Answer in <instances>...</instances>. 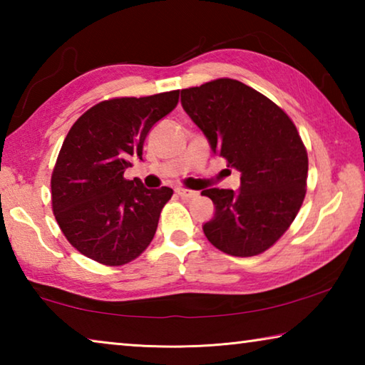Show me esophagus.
Listing matches in <instances>:
<instances>
[{
	"mask_svg": "<svg viewBox=\"0 0 365 365\" xmlns=\"http://www.w3.org/2000/svg\"><path fill=\"white\" fill-rule=\"evenodd\" d=\"M175 193L180 197H195V196H197V191L188 190V188H177Z\"/></svg>",
	"mask_w": 365,
	"mask_h": 365,
	"instance_id": "1",
	"label": "esophagus"
}]
</instances>
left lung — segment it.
Here are the masks:
<instances>
[{
    "instance_id": "obj_1",
    "label": "left lung",
    "mask_w": 365,
    "mask_h": 365,
    "mask_svg": "<svg viewBox=\"0 0 365 365\" xmlns=\"http://www.w3.org/2000/svg\"><path fill=\"white\" fill-rule=\"evenodd\" d=\"M182 106L214 154L242 172L240 191L209 188L206 238L237 257L261 255L285 233L306 196L307 151L293 120L251 86L217 78L182 90Z\"/></svg>"
}]
</instances>
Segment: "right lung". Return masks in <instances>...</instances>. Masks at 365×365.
Masks as SVG:
<instances>
[{"label":"right lung","mask_w":365,"mask_h":365,"mask_svg":"<svg viewBox=\"0 0 365 365\" xmlns=\"http://www.w3.org/2000/svg\"><path fill=\"white\" fill-rule=\"evenodd\" d=\"M178 93L113 98L95 104L71 127L53 169L51 202L67 242L83 256L115 267L150 246L174 191L148 190L123 172L143 159L148 132L175 109Z\"/></svg>","instance_id":"obj_1"}]
</instances>
